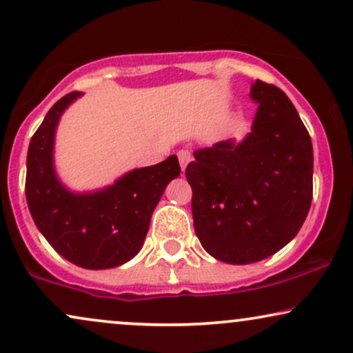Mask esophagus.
Masks as SVG:
<instances>
[{
    "mask_svg": "<svg viewBox=\"0 0 353 353\" xmlns=\"http://www.w3.org/2000/svg\"><path fill=\"white\" fill-rule=\"evenodd\" d=\"M178 160H180V167H181V170H183V172H185L186 165H188L190 160H191V154H190L188 150L181 149L180 152H178Z\"/></svg>",
    "mask_w": 353,
    "mask_h": 353,
    "instance_id": "34e87169",
    "label": "esophagus"
}]
</instances>
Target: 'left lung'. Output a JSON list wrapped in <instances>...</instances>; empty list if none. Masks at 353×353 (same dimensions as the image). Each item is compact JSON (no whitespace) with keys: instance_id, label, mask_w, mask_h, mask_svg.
I'll use <instances>...</instances> for the list:
<instances>
[{"instance_id":"obj_1","label":"left lung","mask_w":353,"mask_h":353,"mask_svg":"<svg viewBox=\"0 0 353 353\" xmlns=\"http://www.w3.org/2000/svg\"><path fill=\"white\" fill-rule=\"evenodd\" d=\"M250 132L194 150L186 167L194 230L208 254L232 265L260 262L293 241L312 199V143L296 108L255 80Z\"/></svg>"}]
</instances>
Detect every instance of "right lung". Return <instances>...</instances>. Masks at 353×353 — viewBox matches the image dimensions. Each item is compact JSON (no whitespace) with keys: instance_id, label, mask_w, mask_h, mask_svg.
Listing matches in <instances>:
<instances>
[{"instance_id":"add662e5","label":"right lung","mask_w":353,"mask_h":353,"mask_svg":"<svg viewBox=\"0 0 353 353\" xmlns=\"http://www.w3.org/2000/svg\"><path fill=\"white\" fill-rule=\"evenodd\" d=\"M78 98L81 93L59 99L30 139L26 199L37 229L63 259L88 270L114 268L141 252L152 212L181 170L178 157L170 155L157 165L130 170L103 188H68L55 168V132Z\"/></svg>"}]
</instances>
